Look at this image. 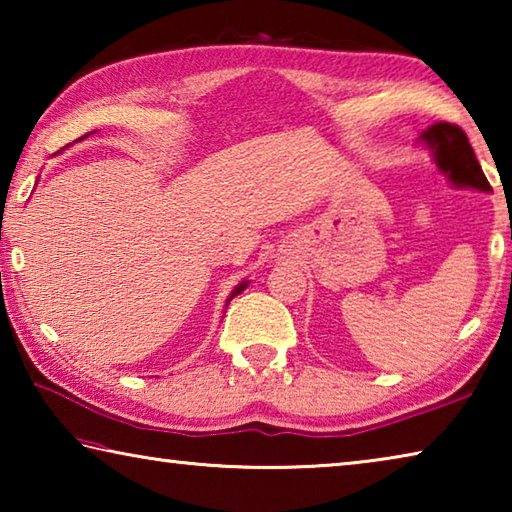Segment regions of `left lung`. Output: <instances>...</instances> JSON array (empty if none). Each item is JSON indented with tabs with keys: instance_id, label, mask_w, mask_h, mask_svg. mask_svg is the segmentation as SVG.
Masks as SVG:
<instances>
[{
	"instance_id": "left-lung-1",
	"label": "left lung",
	"mask_w": 512,
	"mask_h": 512,
	"mask_svg": "<svg viewBox=\"0 0 512 512\" xmlns=\"http://www.w3.org/2000/svg\"><path fill=\"white\" fill-rule=\"evenodd\" d=\"M420 140L429 146L438 169L447 173L449 180L458 187H472L490 192L488 178L483 176L481 164L470 146L467 135L456 124L438 121L422 133Z\"/></svg>"
}]
</instances>
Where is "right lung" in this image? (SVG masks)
<instances>
[{"label":"right lung","instance_id":"add662e5","mask_svg":"<svg viewBox=\"0 0 512 512\" xmlns=\"http://www.w3.org/2000/svg\"><path fill=\"white\" fill-rule=\"evenodd\" d=\"M246 287H248V282H241V284H239V287H235V291H232V293H230V298H228V302H225V307H228V305H230V300H232V298H235V296H239V293H241V291H244Z\"/></svg>","mask_w":512,"mask_h":512}]
</instances>
